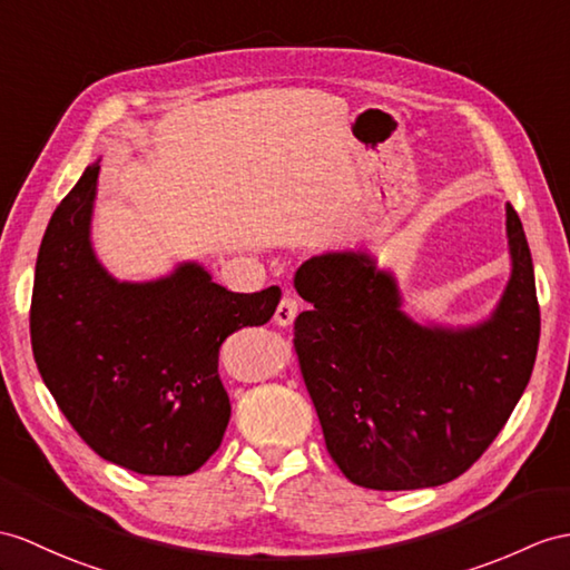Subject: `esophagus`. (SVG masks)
Masks as SVG:
<instances>
[{
    "label": "esophagus",
    "instance_id": "34e87169",
    "mask_svg": "<svg viewBox=\"0 0 570 570\" xmlns=\"http://www.w3.org/2000/svg\"><path fill=\"white\" fill-rule=\"evenodd\" d=\"M297 312H299L297 297L287 293V295L281 299V304H277V309H275V324H277V326H289V324L295 322Z\"/></svg>",
    "mask_w": 570,
    "mask_h": 570
}]
</instances>
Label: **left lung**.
<instances>
[{"label":"left lung","instance_id":"8db88e82","mask_svg":"<svg viewBox=\"0 0 570 570\" xmlns=\"http://www.w3.org/2000/svg\"><path fill=\"white\" fill-rule=\"evenodd\" d=\"M510 281L476 326H423L401 309L396 277L365 252L304 261L295 351L331 460L353 483L411 491L448 483L489 450L534 367L539 304L532 254L505 205Z\"/></svg>","mask_w":570,"mask_h":570}]
</instances>
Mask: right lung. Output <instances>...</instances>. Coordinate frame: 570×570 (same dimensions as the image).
I'll use <instances>...</instances> for the list:
<instances>
[{
    "label": "right lung",
    "instance_id": "1",
    "mask_svg": "<svg viewBox=\"0 0 570 570\" xmlns=\"http://www.w3.org/2000/svg\"><path fill=\"white\" fill-rule=\"evenodd\" d=\"M99 169L87 166L40 242L33 357L96 454L137 474L186 476L210 460L229 423L219 345L271 322L281 287L229 293L198 263L149 283L116 281L91 246Z\"/></svg>",
    "mask_w": 570,
    "mask_h": 570
}]
</instances>
